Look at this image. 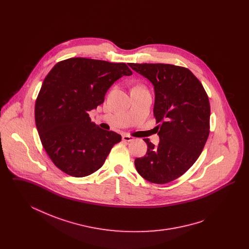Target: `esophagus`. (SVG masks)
Returning a JSON list of instances; mask_svg holds the SVG:
<instances>
[{"label": "esophagus", "mask_w": 249, "mask_h": 249, "mask_svg": "<svg viewBox=\"0 0 249 249\" xmlns=\"http://www.w3.org/2000/svg\"><path fill=\"white\" fill-rule=\"evenodd\" d=\"M122 140L125 142H131L133 140V137H131L130 135H123Z\"/></svg>", "instance_id": "34e87169"}]
</instances>
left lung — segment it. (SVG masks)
<instances>
[{
	"label": "left lung",
	"mask_w": 249,
	"mask_h": 249,
	"mask_svg": "<svg viewBox=\"0 0 249 249\" xmlns=\"http://www.w3.org/2000/svg\"><path fill=\"white\" fill-rule=\"evenodd\" d=\"M133 71L154 86V116L160 142L149 139L146 154L136 158L139 175L155 184H166L185 174L207 141L210 105L201 82L191 71L164 63H130Z\"/></svg>",
	"instance_id": "obj_1"
}]
</instances>
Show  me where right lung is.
Returning a JSON list of instances; mask_svg holds the SVG:
<instances>
[{
	"label": "right lung",
	"mask_w": 249,
	"mask_h": 249,
	"mask_svg": "<svg viewBox=\"0 0 249 249\" xmlns=\"http://www.w3.org/2000/svg\"><path fill=\"white\" fill-rule=\"evenodd\" d=\"M132 71L126 63L71 58L58 62L42 84L35 108L36 128L53 163L74 178L99 170L119 133L97 127L89 112L105 101L110 87Z\"/></svg>",
	"instance_id": "1"
}]
</instances>
